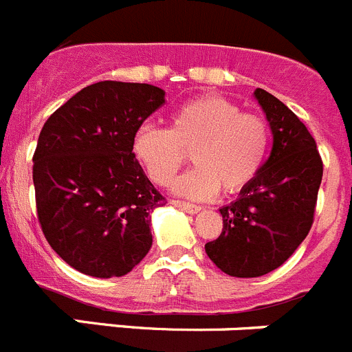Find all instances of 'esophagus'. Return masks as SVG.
I'll use <instances>...</instances> for the list:
<instances>
[{"label":"esophagus","mask_w":352,"mask_h":352,"mask_svg":"<svg viewBox=\"0 0 352 352\" xmlns=\"http://www.w3.org/2000/svg\"><path fill=\"white\" fill-rule=\"evenodd\" d=\"M173 204L176 206V208L183 209V211L190 212V214H195V212L201 211V206L192 204V202H185V201H173Z\"/></svg>","instance_id":"34e87169"}]
</instances>
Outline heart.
Returning a JSON list of instances; mask_svg holds the SVG:
<instances>
[{
  "label": "heart",
  "instance_id": "b5f03b06",
  "mask_svg": "<svg viewBox=\"0 0 352 352\" xmlns=\"http://www.w3.org/2000/svg\"><path fill=\"white\" fill-rule=\"evenodd\" d=\"M270 143L269 122L221 96H202L178 108L169 129L143 125L132 150L157 185L167 186L188 162L197 167L176 182L185 197L211 199L246 188L265 162Z\"/></svg>",
  "mask_w": 352,
  "mask_h": 352
}]
</instances>
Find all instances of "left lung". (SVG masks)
I'll list each match as a JSON object with an SVG mask.
<instances>
[{"label":"left lung","instance_id":"left-lung-1","mask_svg":"<svg viewBox=\"0 0 352 352\" xmlns=\"http://www.w3.org/2000/svg\"><path fill=\"white\" fill-rule=\"evenodd\" d=\"M272 129V150L239 199L220 209L223 230L206 244L218 269L234 277L272 272L295 253L314 221L323 160L300 118L267 90L256 89Z\"/></svg>","mask_w":352,"mask_h":352}]
</instances>
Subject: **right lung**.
<instances>
[{
  "mask_svg": "<svg viewBox=\"0 0 352 352\" xmlns=\"http://www.w3.org/2000/svg\"><path fill=\"white\" fill-rule=\"evenodd\" d=\"M162 104L159 87L104 80L45 122L33 155L38 221L52 250L78 272L125 276L150 251V212L166 197L132 141Z\"/></svg>",
  "mask_w": 352,
  "mask_h": 352,
  "instance_id": "1",
  "label": "right lung"
}]
</instances>
